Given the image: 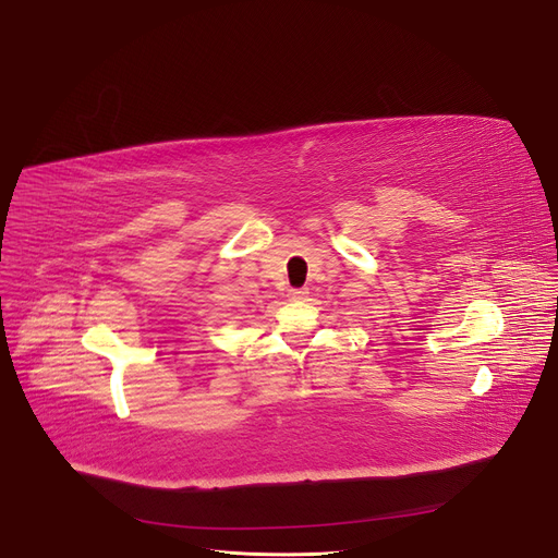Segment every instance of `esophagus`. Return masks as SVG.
Instances as JSON below:
<instances>
[{
    "label": "esophagus",
    "instance_id": "34e87169",
    "mask_svg": "<svg viewBox=\"0 0 558 558\" xmlns=\"http://www.w3.org/2000/svg\"><path fill=\"white\" fill-rule=\"evenodd\" d=\"M287 296L289 301H303L307 296V289H289Z\"/></svg>",
    "mask_w": 558,
    "mask_h": 558
}]
</instances>
